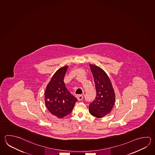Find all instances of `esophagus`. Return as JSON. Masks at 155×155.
<instances>
[{
  "label": "esophagus",
  "mask_w": 155,
  "mask_h": 155,
  "mask_svg": "<svg viewBox=\"0 0 155 155\" xmlns=\"http://www.w3.org/2000/svg\"><path fill=\"white\" fill-rule=\"evenodd\" d=\"M76 98H78V100L79 101L82 100L83 99V96L81 94H79V95H77L76 96Z\"/></svg>",
  "instance_id": "esophagus-1"
}]
</instances>
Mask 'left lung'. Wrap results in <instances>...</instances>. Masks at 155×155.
I'll use <instances>...</instances> for the list:
<instances>
[{
  "instance_id": "8db88e82",
  "label": "left lung",
  "mask_w": 155,
  "mask_h": 155,
  "mask_svg": "<svg viewBox=\"0 0 155 155\" xmlns=\"http://www.w3.org/2000/svg\"><path fill=\"white\" fill-rule=\"evenodd\" d=\"M94 78L96 97L89 105V112L96 118H102L111 112L115 102V93L109 77L100 67L90 64Z\"/></svg>"
}]
</instances>
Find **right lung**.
I'll return each mask as SVG.
<instances>
[{
  "label": "right lung",
  "mask_w": 155,
  "mask_h": 155,
  "mask_svg": "<svg viewBox=\"0 0 155 155\" xmlns=\"http://www.w3.org/2000/svg\"><path fill=\"white\" fill-rule=\"evenodd\" d=\"M68 66L59 69L46 87L45 98L47 109L53 115L62 118L69 114L78 100L67 90L64 82Z\"/></svg>",
  "instance_id": "add662e5"
}]
</instances>
